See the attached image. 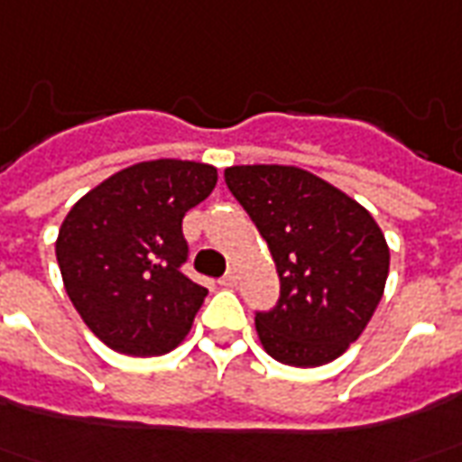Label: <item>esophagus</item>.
I'll use <instances>...</instances> for the list:
<instances>
[{
  "label": "esophagus",
  "mask_w": 462,
  "mask_h": 462,
  "mask_svg": "<svg viewBox=\"0 0 462 462\" xmlns=\"http://www.w3.org/2000/svg\"><path fill=\"white\" fill-rule=\"evenodd\" d=\"M237 282H240V275H237V270H227V273L220 277L222 287H237Z\"/></svg>",
  "instance_id": "obj_1"
}]
</instances>
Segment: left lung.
<instances>
[{
  "label": "left lung",
  "instance_id": "1",
  "mask_svg": "<svg viewBox=\"0 0 462 462\" xmlns=\"http://www.w3.org/2000/svg\"><path fill=\"white\" fill-rule=\"evenodd\" d=\"M225 182L270 247L280 277L275 308L254 312L277 363L318 367L365 330L388 280L385 237L353 198L285 164H240Z\"/></svg>",
  "mask_w": 462,
  "mask_h": 462
}]
</instances>
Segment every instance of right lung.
<instances>
[{"instance_id": "1", "label": "right lung", "mask_w": 462, "mask_h": 462, "mask_svg": "<svg viewBox=\"0 0 462 462\" xmlns=\"http://www.w3.org/2000/svg\"><path fill=\"white\" fill-rule=\"evenodd\" d=\"M217 185L212 164L152 160L97 185L64 217L57 263L87 328L122 355L150 357L185 337L208 290L182 273L187 209Z\"/></svg>"}]
</instances>
